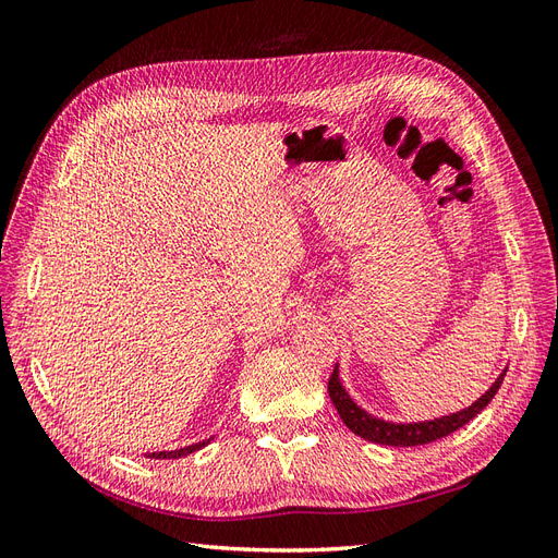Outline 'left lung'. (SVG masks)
<instances>
[{"label":"left lung","instance_id":"1","mask_svg":"<svg viewBox=\"0 0 558 558\" xmlns=\"http://www.w3.org/2000/svg\"><path fill=\"white\" fill-rule=\"evenodd\" d=\"M505 373H508V369H502L498 379L488 386V391L472 404H468L465 410L440 416V418H430V421H412V424H393V421L377 418L369 412H365L363 408H359L340 381V365H335L332 375L328 379V393L337 414H340V418L347 424V428L351 433L361 435L363 440L386 445V447H418V445L440 440V437H447L449 433L463 428L468 421L475 418L498 393Z\"/></svg>","mask_w":558,"mask_h":558}]
</instances>
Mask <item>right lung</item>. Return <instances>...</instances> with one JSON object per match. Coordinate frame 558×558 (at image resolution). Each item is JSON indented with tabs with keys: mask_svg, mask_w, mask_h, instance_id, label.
Instances as JSON below:
<instances>
[{
	"mask_svg": "<svg viewBox=\"0 0 558 558\" xmlns=\"http://www.w3.org/2000/svg\"><path fill=\"white\" fill-rule=\"evenodd\" d=\"M211 440H214V437H209V440L195 442V445H191V447L174 449V451H154V453H148V459H181V456H189V453H193V451H197V449H202V447H207Z\"/></svg>",
	"mask_w": 558,
	"mask_h": 558,
	"instance_id": "right-lung-1",
	"label": "right lung"
}]
</instances>
